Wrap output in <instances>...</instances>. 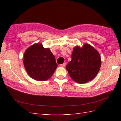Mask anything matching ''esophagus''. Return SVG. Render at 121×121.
I'll use <instances>...</instances> for the list:
<instances>
[{"label": "esophagus", "mask_w": 121, "mask_h": 121, "mask_svg": "<svg viewBox=\"0 0 121 121\" xmlns=\"http://www.w3.org/2000/svg\"><path fill=\"white\" fill-rule=\"evenodd\" d=\"M65 65H66V63L65 62V63H63V64H62V65H61L60 66H61V67H65Z\"/></svg>", "instance_id": "1"}]
</instances>
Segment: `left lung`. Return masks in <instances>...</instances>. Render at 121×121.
<instances>
[{
	"instance_id": "1",
	"label": "left lung",
	"mask_w": 121,
	"mask_h": 121,
	"mask_svg": "<svg viewBox=\"0 0 121 121\" xmlns=\"http://www.w3.org/2000/svg\"><path fill=\"white\" fill-rule=\"evenodd\" d=\"M101 66V57L97 50L86 43L81 48H73L72 60L66 66V69L73 80L78 83H85L91 81Z\"/></svg>"
}]
</instances>
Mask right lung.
<instances>
[{
  "instance_id": "1",
  "label": "right lung",
  "mask_w": 121,
  "mask_h": 121,
  "mask_svg": "<svg viewBox=\"0 0 121 121\" xmlns=\"http://www.w3.org/2000/svg\"><path fill=\"white\" fill-rule=\"evenodd\" d=\"M27 74L38 81L47 80L52 76L57 68L55 56L49 48L36 43L25 51L23 60Z\"/></svg>"
}]
</instances>
